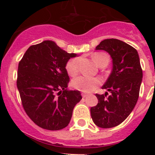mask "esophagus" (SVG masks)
Masks as SVG:
<instances>
[{
  "label": "esophagus",
  "mask_w": 155,
  "mask_h": 155,
  "mask_svg": "<svg viewBox=\"0 0 155 155\" xmlns=\"http://www.w3.org/2000/svg\"><path fill=\"white\" fill-rule=\"evenodd\" d=\"M82 97L85 98V97H86L87 96H88V94H85V93H82Z\"/></svg>",
  "instance_id": "34e87169"
}]
</instances>
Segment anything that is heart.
Listing matches in <instances>:
<instances>
[{
    "instance_id": "1",
    "label": "heart",
    "mask_w": 155,
    "mask_h": 155,
    "mask_svg": "<svg viewBox=\"0 0 155 155\" xmlns=\"http://www.w3.org/2000/svg\"><path fill=\"white\" fill-rule=\"evenodd\" d=\"M92 59L98 66H101L106 61H109V58L107 54L102 52H97L94 54L92 56ZM65 68L70 76H76L79 72V59L72 58L69 60L67 62ZM101 82L102 81L99 78L80 76L73 79L72 85L77 90L82 91L83 92H90L93 91L97 85H101Z\"/></svg>"
}]
</instances>
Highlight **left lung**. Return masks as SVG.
Segmentation results:
<instances>
[{"label": "left lung", "instance_id": "1", "mask_svg": "<svg viewBox=\"0 0 155 155\" xmlns=\"http://www.w3.org/2000/svg\"><path fill=\"white\" fill-rule=\"evenodd\" d=\"M97 50H104L112 59V73L102 87L111 94H96L98 104L91 108L94 123L101 128L119 125L130 114L137 104L143 78V70L136 48L117 40L101 42Z\"/></svg>", "mask_w": 155, "mask_h": 155}]
</instances>
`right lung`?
Segmentation results:
<instances>
[{"instance_id":"right-lung-1","label":"right lung","mask_w":155,"mask_h":155,"mask_svg":"<svg viewBox=\"0 0 155 155\" xmlns=\"http://www.w3.org/2000/svg\"><path fill=\"white\" fill-rule=\"evenodd\" d=\"M76 54L68 53L50 40L28 48L18 63L17 87L28 116L37 126L58 130L70 123L79 91H68L66 64Z\"/></svg>"}]
</instances>
